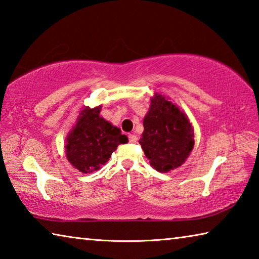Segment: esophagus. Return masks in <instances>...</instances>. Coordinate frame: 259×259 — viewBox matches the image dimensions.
Listing matches in <instances>:
<instances>
[{"label": "esophagus", "instance_id": "obj_1", "mask_svg": "<svg viewBox=\"0 0 259 259\" xmlns=\"http://www.w3.org/2000/svg\"><path fill=\"white\" fill-rule=\"evenodd\" d=\"M128 137H129V142L130 143H136V142H137V139H138L137 136L134 135V134H129Z\"/></svg>", "mask_w": 259, "mask_h": 259}]
</instances>
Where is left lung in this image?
<instances>
[{
    "label": "left lung",
    "instance_id": "left-lung-1",
    "mask_svg": "<svg viewBox=\"0 0 259 259\" xmlns=\"http://www.w3.org/2000/svg\"><path fill=\"white\" fill-rule=\"evenodd\" d=\"M143 124L139 144L153 168L168 172L185 162L194 147V131L176 105L164 96L154 94Z\"/></svg>",
    "mask_w": 259,
    "mask_h": 259
}]
</instances>
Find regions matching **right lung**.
Masks as SVG:
<instances>
[{
	"label": "right lung",
	"mask_w": 259,
	"mask_h": 259,
	"mask_svg": "<svg viewBox=\"0 0 259 259\" xmlns=\"http://www.w3.org/2000/svg\"><path fill=\"white\" fill-rule=\"evenodd\" d=\"M100 108L83 109L66 138L67 160L83 174L99 170L120 144L128 143V137L117 126L99 115Z\"/></svg>",
	"instance_id": "add662e5"
}]
</instances>
